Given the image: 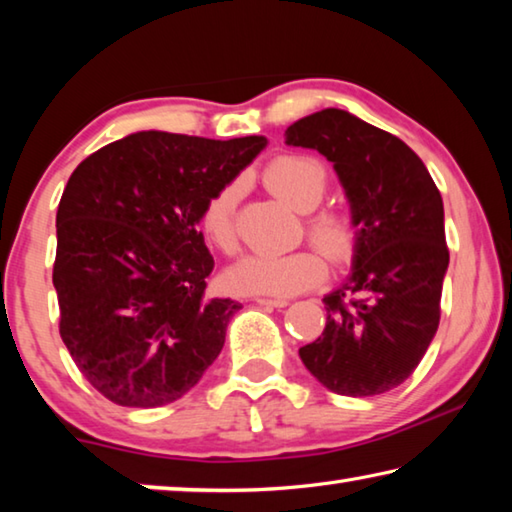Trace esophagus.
Instances as JSON below:
<instances>
[{"instance_id":"1","label":"esophagus","mask_w":512,"mask_h":512,"mask_svg":"<svg viewBox=\"0 0 512 512\" xmlns=\"http://www.w3.org/2000/svg\"><path fill=\"white\" fill-rule=\"evenodd\" d=\"M257 305H262V307H271V309H282V307H287L289 302L287 300H282V298H257L255 300Z\"/></svg>"}]
</instances>
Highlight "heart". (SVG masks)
I'll return each mask as SVG.
<instances>
[{"label":"heart","mask_w":512,"mask_h":512,"mask_svg":"<svg viewBox=\"0 0 512 512\" xmlns=\"http://www.w3.org/2000/svg\"><path fill=\"white\" fill-rule=\"evenodd\" d=\"M264 180L273 192L302 212L314 210L327 189V171L316 158L300 153L280 155L268 162ZM241 183L232 180L207 198L201 210V230L205 239L221 253L232 255L239 248L237 203ZM309 237L334 264H343L357 248V228L348 212L323 210L307 221ZM323 255L311 248L293 253H255L237 262L225 273V280L239 293L264 296H296L325 280Z\"/></svg>","instance_id":"heart-1"}]
</instances>
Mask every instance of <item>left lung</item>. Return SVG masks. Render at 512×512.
<instances>
[{"mask_svg":"<svg viewBox=\"0 0 512 512\" xmlns=\"http://www.w3.org/2000/svg\"><path fill=\"white\" fill-rule=\"evenodd\" d=\"M284 137L334 164L357 228L352 271L323 298L327 325L300 359L332 393L393 391L418 368L440 323L449 266L443 198L400 137L348 110L302 117Z\"/></svg>","mask_w":512,"mask_h":512,"instance_id":"left-lung-1","label":"left lung"}]
</instances>
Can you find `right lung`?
<instances>
[{"instance_id": "right-lung-1", "label": "right lung", "mask_w": 512, "mask_h": 512, "mask_svg": "<svg viewBox=\"0 0 512 512\" xmlns=\"http://www.w3.org/2000/svg\"><path fill=\"white\" fill-rule=\"evenodd\" d=\"M264 146L262 135L142 131L69 176L56 214L60 336L110 402H176L219 357L241 305L205 296L214 259L198 223L207 198Z\"/></svg>"}]
</instances>
